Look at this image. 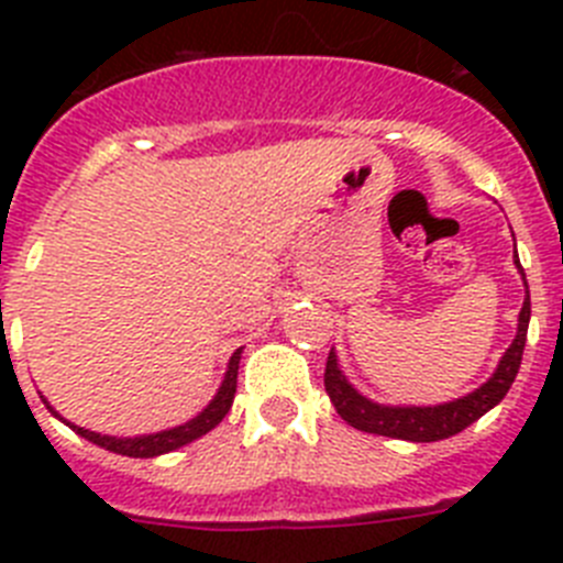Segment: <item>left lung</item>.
<instances>
[{"label":"left lung","mask_w":563,"mask_h":563,"mask_svg":"<svg viewBox=\"0 0 563 563\" xmlns=\"http://www.w3.org/2000/svg\"><path fill=\"white\" fill-rule=\"evenodd\" d=\"M516 265H519V256H516ZM521 276H525V271H521ZM527 324H530V292L525 296V305H521L519 312V332H516L514 343H510L505 355H501L499 366H496V372L490 375V380L482 383L479 389L460 397V400L442 402V406H380V402H372L369 397H363L361 391L352 389V383L346 380V375H343L341 366H338L335 352H330V357H327V395L335 402L338 415L350 422L352 429L366 431V434L395 437V440L409 442L449 440V437L467 429L471 422L479 420L482 415H487L496 402L505 400L507 389L514 386L516 372H519L521 366Z\"/></svg>","instance_id":"8db88e82"}]
</instances>
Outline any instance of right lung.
I'll list each match as a JSON object with an SVG mask.
<instances>
[{
  "label": "right lung",
  "mask_w": 563,
  "mask_h": 563,
  "mask_svg": "<svg viewBox=\"0 0 563 563\" xmlns=\"http://www.w3.org/2000/svg\"><path fill=\"white\" fill-rule=\"evenodd\" d=\"M239 357H242V350H236L231 355V363H228L225 380H222L220 391H217V397H213V400L208 402V406L200 411V415L194 417V420L183 422V426H177V429L157 431V434H143V437H107V434H96V431H87V429H81V426H73V422H67V420H64V417L56 415V409H53V406H49L47 400H44V402H47V409L53 411V415H56L58 420L67 422L69 429L76 431V434H81L84 440L96 442V445H101V449L112 451V454L134 456V460H148V456H161V454H168V451L183 449V445L194 442V440H197V437L208 434V431H211L213 426H220L222 417H225L228 411H231L233 395H236Z\"/></svg>",
  "instance_id": "1"
}]
</instances>
